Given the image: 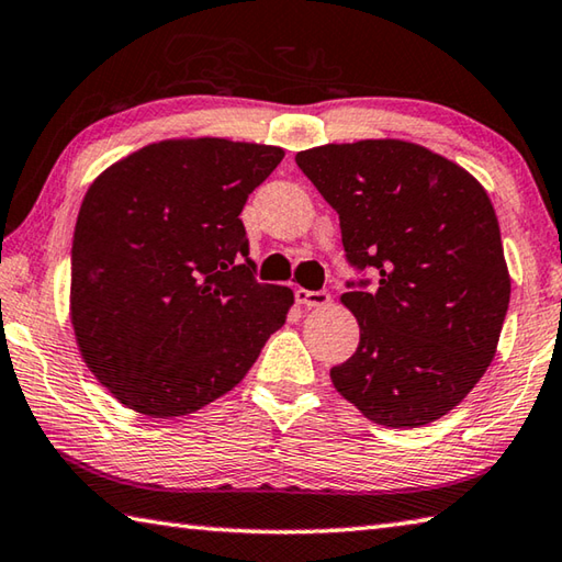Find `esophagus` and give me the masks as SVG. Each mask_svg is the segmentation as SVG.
Returning a JSON list of instances; mask_svg holds the SVG:
<instances>
[{"label": "esophagus", "mask_w": 562, "mask_h": 562, "mask_svg": "<svg viewBox=\"0 0 562 562\" xmlns=\"http://www.w3.org/2000/svg\"><path fill=\"white\" fill-rule=\"evenodd\" d=\"M294 297H297L300 304H304V307H326L329 304V292L326 290H294Z\"/></svg>", "instance_id": "esophagus-1"}]
</instances>
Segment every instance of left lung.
<instances>
[{
    "mask_svg": "<svg viewBox=\"0 0 562 562\" xmlns=\"http://www.w3.org/2000/svg\"><path fill=\"white\" fill-rule=\"evenodd\" d=\"M339 213L351 268L341 302L361 326L359 349L331 383L369 420L420 427L452 411L492 363L512 278L486 191L469 171L403 139L297 151Z\"/></svg>",
    "mask_w": 562,
    "mask_h": 562,
    "instance_id": "1",
    "label": "left lung"
}]
</instances>
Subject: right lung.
<instances>
[{"label": "right lung", "mask_w": 562, "mask_h": 562, "mask_svg": "<svg viewBox=\"0 0 562 562\" xmlns=\"http://www.w3.org/2000/svg\"><path fill=\"white\" fill-rule=\"evenodd\" d=\"M282 157L250 142L167 139L90 183L70 250V322L88 369L130 411H201L288 319L294 294L255 280L238 218Z\"/></svg>", "instance_id": "1"}]
</instances>
